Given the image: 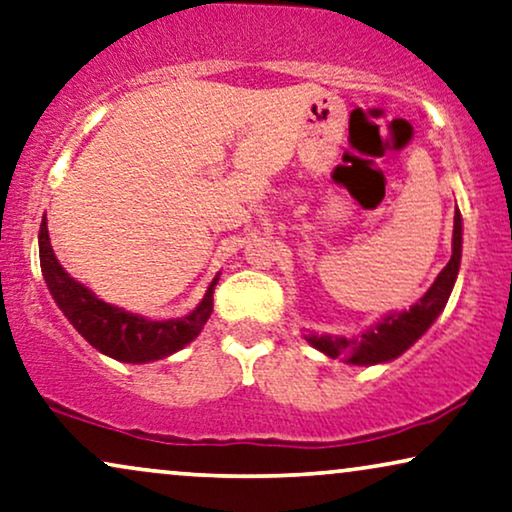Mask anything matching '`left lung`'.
<instances>
[{"instance_id": "8db88e82", "label": "left lung", "mask_w": 512, "mask_h": 512, "mask_svg": "<svg viewBox=\"0 0 512 512\" xmlns=\"http://www.w3.org/2000/svg\"><path fill=\"white\" fill-rule=\"evenodd\" d=\"M461 264V213H454V238H452V260L440 271L435 283L428 288L424 297L417 304L410 306V311L391 313L377 325L365 330L356 339L346 337H306L311 346L323 351L330 358H346L351 365H374L386 363V360L398 358L405 353L417 339L424 335L433 320L445 309L449 292L454 288L456 274Z\"/></svg>"}]
</instances>
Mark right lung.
<instances>
[{"label": "right lung", "instance_id": "right-lung-1", "mask_svg": "<svg viewBox=\"0 0 512 512\" xmlns=\"http://www.w3.org/2000/svg\"><path fill=\"white\" fill-rule=\"evenodd\" d=\"M39 260H42L46 285L67 320L77 327L88 344L121 363H149V360L166 358L180 351L199 335L213 313V288L217 278L203 302L189 316L175 320H147L102 302L60 267L53 255L46 220H42V229H39Z\"/></svg>", "mask_w": 512, "mask_h": 512}]
</instances>
